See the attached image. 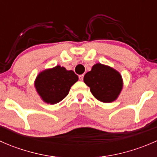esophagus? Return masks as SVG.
I'll list each match as a JSON object with an SVG mask.
<instances>
[{
	"label": "esophagus",
	"mask_w": 157,
	"mask_h": 157,
	"mask_svg": "<svg viewBox=\"0 0 157 157\" xmlns=\"http://www.w3.org/2000/svg\"><path fill=\"white\" fill-rule=\"evenodd\" d=\"M79 79H80V80H83V74H81V75L79 76Z\"/></svg>",
	"instance_id": "1"
}]
</instances>
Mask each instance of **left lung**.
Returning a JSON list of instances; mask_svg holds the SVG:
<instances>
[{
    "mask_svg": "<svg viewBox=\"0 0 157 157\" xmlns=\"http://www.w3.org/2000/svg\"><path fill=\"white\" fill-rule=\"evenodd\" d=\"M83 81L96 99L106 103L118 98L123 86L120 73L100 63L94 64L91 71L85 74Z\"/></svg>",
    "mask_w": 157,
    "mask_h": 157,
    "instance_id": "1",
    "label": "left lung"
}]
</instances>
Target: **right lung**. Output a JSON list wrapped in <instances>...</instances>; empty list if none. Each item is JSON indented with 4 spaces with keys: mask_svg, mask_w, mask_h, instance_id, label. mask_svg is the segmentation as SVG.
Segmentation results:
<instances>
[{
    "mask_svg": "<svg viewBox=\"0 0 157 157\" xmlns=\"http://www.w3.org/2000/svg\"><path fill=\"white\" fill-rule=\"evenodd\" d=\"M77 80L78 76L74 71L57 65L39 73L35 80V87L44 102L56 104L67 96Z\"/></svg>",
    "mask_w": 157,
    "mask_h": 157,
    "instance_id": "obj_1",
    "label": "right lung"
}]
</instances>
